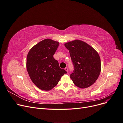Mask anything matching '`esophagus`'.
I'll return each instance as SVG.
<instances>
[{
	"instance_id": "esophagus-1",
	"label": "esophagus",
	"mask_w": 123,
	"mask_h": 123,
	"mask_svg": "<svg viewBox=\"0 0 123 123\" xmlns=\"http://www.w3.org/2000/svg\"><path fill=\"white\" fill-rule=\"evenodd\" d=\"M65 70L67 72H68V68H67V67H66V68H65Z\"/></svg>"
}]
</instances>
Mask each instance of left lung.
<instances>
[{"mask_svg": "<svg viewBox=\"0 0 123 123\" xmlns=\"http://www.w3.org/2000/svg\"><path fill=\"white\" fill-rule=\"evenodd\" d=\"M69 51L74 70L70 78L77 87L86 88L97 80L101 70L98 53L86 43L74 40L65 44Z\"/></svg>", "mask_w": 123, "mask_h": 123, "instance_id": "8db88e82", "label": "left lung"}]
</instances>
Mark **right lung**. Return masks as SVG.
Segmentation results:
<instances>
[{"label": "right lung", "instance_id": "1", "mask_svg": "<svg viewBox=\"0 0 123 123\" xmlns=\"http://www.w3.org/2000/svg\"><path fill=\"white\" fill-rule=\"evenodd\" d=\"M59 43L45 39L29 51L27 57V69L33 83L41 90L49 91L56 86L62 76L67 73L60 68L53 57Z\"/></svg>", "mask_w": 123, "mask_h": 123}]
</instances>
